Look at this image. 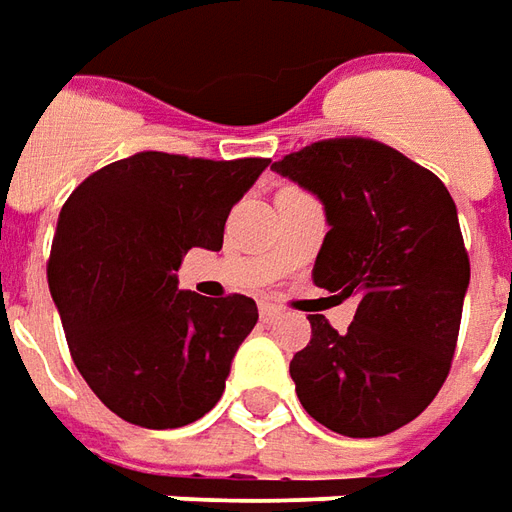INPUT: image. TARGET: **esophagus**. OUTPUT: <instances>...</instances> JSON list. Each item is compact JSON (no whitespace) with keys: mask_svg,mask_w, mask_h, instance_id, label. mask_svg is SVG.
<instances>
[{"mask_svg":"<svg viewBox=\"0 0 512 512\" xmlns=\"http://www.w3.org/2000/svg\"><path fill=\"white\" fill-rule=\"evenodd\" d=\"M259 315H262V320L267 323V320L278 317V306H273V303H259Z\"/></svg>","mask_w":512,"mask_h":512,"instance_id":"1","label":"esophagus"}]
</instances>
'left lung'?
I'll return each instance as SVG.
<instances>
[{
    "label": "left lung",
    "instance_id": "left-lung-1",
    "mask_svg": "<svg viewBox=\"0 0 512 512\" xmlns=\"http://www.w3.org/2000/svg\"><path fill=\"white\" fill-rule=\"evenodd\" d=\"M326 209L312 281L357 298L348 331L312 315L290 362L303 410L337 435H390L446 382L471 278L457 206L435 172L373 139L343 136L273 164Z\"/></svg>",
    "mask_w": 512,
    "mask_h": 512
}]
</instances>
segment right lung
<instances>
[{"label":"right lung","mask_w":512,"mask_h":512,"mask_svg":"<svg viewBox=\"0 0 512 512\" xmlns=\"http://www.w3.org/2000/svg\"><path fill=\"white\" fill-rule=\"evenodd\" d=\"M267 158L136 153L63 203L47 278L66 343L94 396L128 424L178 429L220 401L253 298L178 290L186 250L222 248L225 220Z\"/></svg>","instance_id":"obj_1"}]
</instances>
